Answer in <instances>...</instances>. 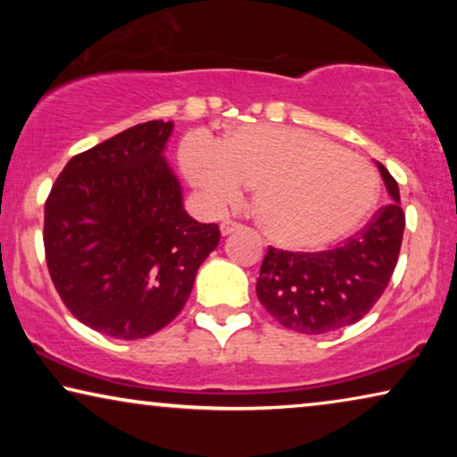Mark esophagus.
Here are the masks:
<instances>
[{
	"label": "esophagus",
	"instance_id": "34e87169",
	"mask_svg": "<svg viewBox=\"0 0 457 457\" xmlns=\"http://www.w3.org/2000/svg\"><path fill=\"white\" fill-rule=\"evenodd\" d=\"M241 228H243V224L235 222V220H224V222L220 224L222 235H230V233H235V230H241Z\"/></svg>",
	"mask_w": 457,
	"mask_h": 457
}]
</instances>
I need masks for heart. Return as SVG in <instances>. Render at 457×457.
Wrapping results in <instances>:
<instances>
[{
  "label": "heart",
  "mask_w": 457,
  "mask_h": 457,
  "mask_svg": "<svg viewBox=\"0 0 457 457\" xmlns=\"http://www.w3.org/2000/svg\"><path fill=\"white\" fill-rule=\"evenodd\" d=\"M180 164L214 204L255 187L253 214L274 243L291 249L333 245L370 214L378 195L374 168L337 143L297 129L239 127L218 143L202 133L180 143Z\"/></svg>",
  "instance_id": "obj_1"
}]
</instances>
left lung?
Wrapping results in <instances>:
<instances>
[{
	"instance_id": "obj_1",
	"label": "left lung",
	"mask_w": 457,
	"mask_h": 457,
	"mask_svg": "<svg viewBox=\"0 0 457 457\" xmlns=\"http://www.w3.org/2000/svg\"><path fill=\"white\" fill-rule=\"evenodd\" d=\"M377 166L391 204L341 247L314 253L268 247L255 293L285 328L330 333L364 318L385 293L402 249L405 214L397 180L380 162Z\"/></svg>"
}]
</instances>
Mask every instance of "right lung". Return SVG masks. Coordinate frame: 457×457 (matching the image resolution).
Instances as JSON below:
<instances>
[{
  "label": "right lung",
  "mask_w": 457,
  "mask_h": 457,
  "mask_svg": "<svg viewBox=\"0 0 457 457\" xmlns=\"http://www.w3.org/2000/svg\"><path fill=\"white\" fill-rule=\"evenodd\" d=\"M172 122L152 120L77 154L46 199L49 277L71 314L114 339L170 324L197 268L220 243L218 224L187 214L162 158Z\"/></svg>",
  "instance_id": "add662e5"
}]
</instances>
